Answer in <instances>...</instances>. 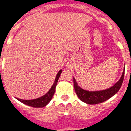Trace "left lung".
<instances>
[{
  "label": "left lung",
  "mask_w": 131,
  "mask_h": 131,
  "mask_svg": "<svg viewBox=\"0 0 131 131\" xmlns=\"http://www.w3.org/2000/svg\"><path fill=\"white\" fill-rule=\"evenodd\" d=\"M124 74H125V68L121 77L117 82L111 87L101 91H91L83 89L79 86L76 81L75 79L73 77V82H74V91L77 94L79 99L82 102L89 104V105H96L99 103L105 102L109 99L116 94L121 87V85L123 82Z\"/></svg>",
  "instance_id": "8db88e82"
}]
</instances>
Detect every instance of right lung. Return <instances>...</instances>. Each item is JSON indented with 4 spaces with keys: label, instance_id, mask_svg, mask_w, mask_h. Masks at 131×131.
Segmentation results:
<instances>
[{
    "label": "right lung",
    "instance_id": "right-lung-1",
    "mask_svg": "<svg viewBox=\"0 0 131 131\" xmlns=\"http://www.w3.org/2000/svg\"><path fill=\"white\" fill-rule=\"evenodd\" d=\"M61 72H62V69H60V71L58 72V73H57V76H56L55 80L54 81V83L52 85V86H51V88H50L49 91L46 94H44L43 96L37 98V99H35L30 100L20 99H18V98H16V99L18 101H19L20 102L23 103V104L28 105V106H32V107L42 108V107L47 106L50 103V101H51L52 96H53L54 94L56 86H57V82H58V81H59V79L60 77Z\"/></svg>",
    "mask_w": 131,
    "mask_h": 131
}]
</instances>
